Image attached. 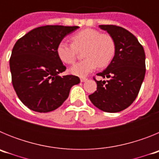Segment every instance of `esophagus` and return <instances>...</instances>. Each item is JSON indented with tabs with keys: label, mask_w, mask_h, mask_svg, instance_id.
<instances>
[{
	"label": "esophagus",
	"mask_w": 159,
	"mask_h": 159,
	"mask_svg": "<svg viewBox=\"0 0 159 159\" xmlns=\"http://www.w3.org/2000/svg\"><path fill=\"white\" fill-rule=\"evenodd\" d=\"M87 80H88V78H86V77H81L80 78L81 82H85V81Z\"/></svg>",
	"instance_id": "34e87169"
}]
</instances>
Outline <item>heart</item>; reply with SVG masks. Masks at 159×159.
Returning <instances> with one entry per match:
<instances>
[{"instance_id": "heart-1", "label": "heart", "mask_w": 159, "mask_h": 159, "mask_svg": "<svg viewBox=\"0 0 159 159\" xmlns=\"http://www.w3.org/2000/svg\"><path fill=\"white\" fill-rule=\"evenodd\" d=\"M72 43L61 41L57 46V55L60 60L67 64H72L79 52L84 50V60L71 67L73 75L84 77L92 72L97 66L100 68L109 65L116 54L115 40L111 35L101 33L93 29H85L71 36Z\"/></svg>"}]
</instances>
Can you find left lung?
<instances>
[{"mask_svg":"<svg viewBox=\"0 0 159 159\" xmlns=\"http://www.w3.org/2000/svg\"><path fill=\"white\" fill-rule=\"evenodd\" d=\"M113 37L116 54L104 71L97 74V90L89 95L96 107L115 113L128 107L136 99L145 77V52L137 38L127 29L112 25H99Z\"/></svg>","mask_w":159,"mask_h":159,"instance_id":"obj_1","label":"left lung"}]
</instances>
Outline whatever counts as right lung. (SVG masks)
Wrapping results in <instances>:
<instances>
[{"instance_id": "obj_1", "label": "right lung", "mask_w": 159, "mask_h": 159, "mask_svg": "<svg viewBox=\"0 0 159 159\" xmlns=\"http://www.w3.org/2000/svg\"><path fill=\"white\" fill-rule=\"evenodd\" d=\"M80 27L46 25L32 29L16 42L10 66L14 90L25 106L34 111L56 110L69 95L78 76H60L66 67L57 55V46Z\"/></svg>"}]
</instances>
